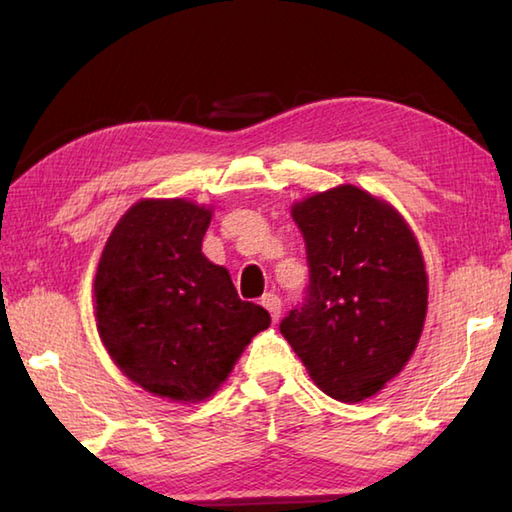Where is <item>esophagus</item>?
I'll use <instances>...</instances> for the list:
<instances>
[{
    "label": "esophagus",
    "mask_w": 512,
    "mask_h": 512,
    "mask_svg": "<svg viewBox=\"0 0 512 512\" xmlns=\"http://www.w3.org/2000/svg\"><path fill=\"white\" fill-rule=\"evenodd\" d=\"M262 306L270 312V319H273V323H277L279 321V317H281V299L277 297V295H264L262 297Z\"/></svg>",
    "instance_id": "1"
}]
</instances>
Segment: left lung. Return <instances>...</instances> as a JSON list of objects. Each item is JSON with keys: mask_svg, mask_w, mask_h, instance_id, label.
<instances>
[{"mask_svg": "<svg viewBox=\"0 0 512 512\" xmlns=\"http://www.w3.org/2000/svg\"><path fill=\"white\" fill-rule=\"evenodd\" d=\"M310 284L279 323L325 394L361 402L400 374L427 317L420 246L396 209L341 184L292 206Z\"/></svg>", "mask_w": 512, "mask_h": 512, "instance_id": "8db88e82", "label": "left lung"}]
</instances>
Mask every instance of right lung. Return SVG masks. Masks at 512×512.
I'll return each instance as SVG.
<instances>
[{
	"label": "right lung",
	"mask_w": 512,
	"mask_h": 512,
	"mask_svg": "<svg viewBox=\"0 0 512 512\" xmlns=\"http://www.w3.org/2000/svg\"><path fill=\"white\" fill-rule=\"evenodd\" d=\"M211 209L140 200L103 248L94 314L105 350L136 385L178 402L209 398L270 314L242 301L202 253Z\"/></svg>",
	"instance_id": "right-lung-1"
}]
</instances>
